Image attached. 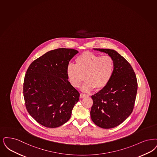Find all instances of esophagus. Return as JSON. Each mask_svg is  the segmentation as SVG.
Listing matches in <instances>:
<instances>
[{"label":"esophagus","mask_w":157,"mask_h":157,"mask_svg":"<svg viewBox=\"0 0 157 157\" xmlns=\"http://www.w3.org/2000/svg\"><path fill=\"white\" fill-rule=\"evenodd\" d=\"M87 96H88V94H80V98H84L87 97Z\"/></svg>","instance_id":"esophagus-1"}]
</instances>
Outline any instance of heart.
<instances>
[{
	"mask_svg": "<svg viewBox=\"0 0 157 157\" xmlns=\"http://www.w3.org/2000/svg\"><path fill=\"white\" fill-rule=\"evenodd\" d=\"M75 65L69 63L66 74L69 84L73 88L82 86V90L89 92L96 88L97 90L106 87L113 77L115 65L113 58L86 51L77 56Z\"/></svg>",
	"mask_w": 157,
	"mask_h": 157,
	"instance_id": "obj_1",
	"label": "heart"
}]
</instances>
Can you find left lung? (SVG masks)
Masks as SVG:
<instances>
[{
  "instance_id": "1",
  "label": "left lung",
  "mask_w": 157,
  "mask_h": 157,
  "mask_svg": "<svg viewBox=\"0 0 157 157\" xmlns=\"http://www.w3.org/2000/svg\"><path fill=\"white\" fill-rule=\"evenodd\" d=\"M108 54L114 61L113 77L106 87L92 96L90 117L101 128H114L122 123L133 110L138 84L131 65L113 50L95 48Z\"/></svg>"
}]
</instances>
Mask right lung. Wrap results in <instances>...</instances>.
<instances>
[{"instance_id": "right-lung-1", "label": "right lung", "mask_w": 157, "mask_h": 157, "mask_svg": "<svg viewBox=\"0 0 157 157\" xmlns=\"http://www.w3.org/2000/svg\"><path fill=\"white\" fill-rule=\"evenodd\" d=\"M78 53L71 48L50 51L30 65L23 83L28 113L41 125L56 128L69 120L80 94L67 79L69 61Z\"/></svg>"}]
</instances>
